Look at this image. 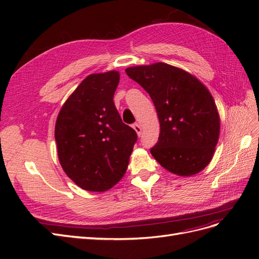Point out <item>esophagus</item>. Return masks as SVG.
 Listing matches in <instances>:
<instances>
[{
	"label": "esophagus",
	"instance_id": "esophagus-1",
	"mask_svg": "<svg viewBox=\"0 0 259 259\" xmlns=\"http://www.w3.org/2000/svg\"><path fill=\"white\" fill-rule=\"evenodd\" d=\"M133 128L135 130V132L137 133L138 136H139L140 134H142V126H140V124H138V123L133 124Z\"/></svg>",
	"mask_w": 259,
	"mask_h": 259
}]
</instances>
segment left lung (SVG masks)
<instances>
[{"label": "left lung", "instance_id": "8db88e82", "mask_svg": "<svg viewBox=\"0 0 259 259\" xmlns=\"http://www.w3.org/2000/svg\"><path fill=\"white\" fill-rule=\"evenodd\" d=\"M125 72L150 95L160 122L150 149L161 166L192 176L208 165L218 143L221 119L206 86L185 70L164 62L126 68Z\"/></svg>", "mask_w": 259, "mask_h": 259}]
</instances>
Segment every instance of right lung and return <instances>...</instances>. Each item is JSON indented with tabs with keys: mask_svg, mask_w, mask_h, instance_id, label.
Instances as JSON below:
<instances>
[{
	"mask_svg": "<svg viewBox=\"0 0 259 259\" xmlns=\"http://www.w3.org/2000/svg\"><path fill=\"white\" fill-rule=\"evenodd\" d=\"M120 73L86 76L61 107L55 139L62 169L88 191L103 192L124 176L137 140L113 103Z\"/></svg>",
	"mask_w": 259,
	"mask_h": 259,
	"instance_id": "right-lung-1",
	"label": "right lung"
}]
</instances>
